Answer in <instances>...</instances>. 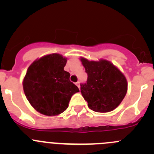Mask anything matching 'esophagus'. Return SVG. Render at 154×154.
Wrapping results in <instances>:
<instances>
[{
    "label": "esophagus",
    "mask_w": 154,
    "mask_h": 154,
    "mask_svg": "<svg viewBox=\"0 0 154 154\" xmlns=\"http://www.w3.org/2000/svg\"><path fill=\"white\" fill-rule=\"evenodd\" d=\"M75 84H76V86H77L79 88H80V83H79V82H77V83H76Z\"/></svg>",
    "instance_id": "esophagus-1"
}]
</instances>
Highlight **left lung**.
I'll use <instances>...</instances> for the list:
<instances>
[{
	"instance_id": "8db88e82",
	"label": "left lung",
	"mask_w": 154,
	"mask_h": 154,
	"mask_svg": "<svg viewBox=\"0 0 154 154\" xmlns=\"http://www.w3.org/2000/svg\"><path fill=\"white\" fill-rule=\"evenodd\" d=\"M88 74L80 91L88 106L97 112H108L119 106L127 91L125 76L111 62L106 60L89 61L80 57Z\"/></svg>"
}]
</instances>
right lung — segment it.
<instances>
[{
  "label": "right lung",
  "instance_id": "right-lung-1",
  "mask_svg": "<svg viewBox=\"0 0 154 154\" xmlns=\"http://www.w3.org/2000/svg\"><path fill=\"white\" fill-rule=\"evenodd\" d=\"M67 58L51 54L35 60L23 80V88L30 105L41 114L55 116L68 106L71 96L80 90L64 71Z\"/></svg>",
  "mask_w": 154,
  "mask_h": 154
}]
</instances>
